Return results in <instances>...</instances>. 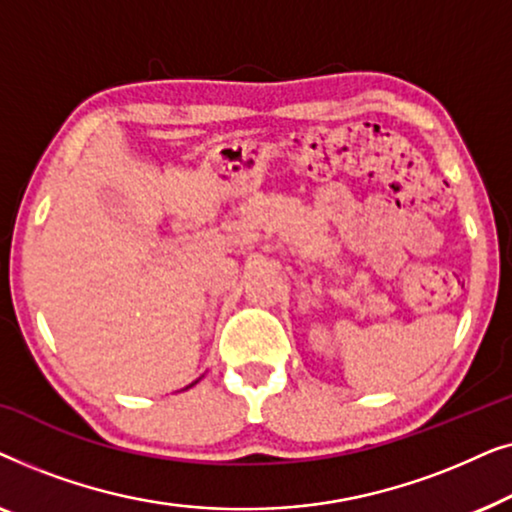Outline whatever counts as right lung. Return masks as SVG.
Returning <instances> with one entry per match:
<instances>
[{
	"mask_svg": "<svg viewBox=\"0 0 512 512\" xmlns=\"http://www.w3.org/2000/svg\"><path fill=\"white\" fill-rule=\"evenodd\" d=\"M193 384H195V382H193Z\"/></svg>",
	"mask_w": 512,
	"mask_h": 512,
	"instance_id": "1",
	"label": "right lung"
}]
</instances>
